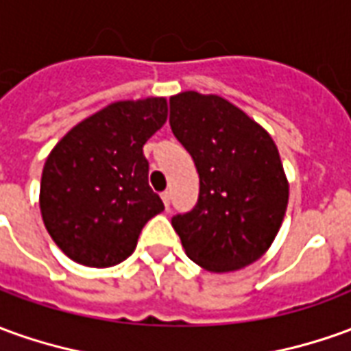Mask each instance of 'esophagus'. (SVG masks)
Returning a JSON list of instances; mask_svg holds the SVG:
<instances>
[{"mask_svg":"<svg viewBox=\"0 0 351 351\" xmlns=\"http://www.w3.org/2000/svg\"><path fill=\"white\" fill-rule=\"evenodd\" d=\"M160 197H162V202H164V206L170 208V193H168V191H164Z\"/></svg>","mask_w":351,"mask_h":351,"instance_id":"1","label":"esophagus"}]
</instances>
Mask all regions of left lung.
Returning <instances> with one entry per match:
<instances>
[{"instance_id":"8db88e82","label":"left lung","mask_w":351,"mask_h":351,"mask_svg":"<svg viewBox=\"0 0 351 351\" xmlns=\"http://www.w3.org/2000/svg\"><path fill=\"white\" fill-rule=\"evenodd\" d=\"M170 128L195 160L199 200L171 217L185 254L208 271H235L262 256L282 223L289 183L269 134L217 95L170 97Z\"/></svg>"}]
</instances>
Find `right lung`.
<instances>
[{"mask_svg":"<svg viewBox=\"0 0 351 351\" xmlns=\"http://www.w3.org/2000/svg\"><path fill=\"white\" fill-rule=\"evenodd\" d=\"M166 114L162 97L118 101L74 125L47 156L40 187L43 223L74 262H124L145 223L164 210L149 185L143 145Z\"/></svg>","mask_w":351,"mask_h":351,"instance_id":"right-lung-1","label":"right lung"}]
</instances>
